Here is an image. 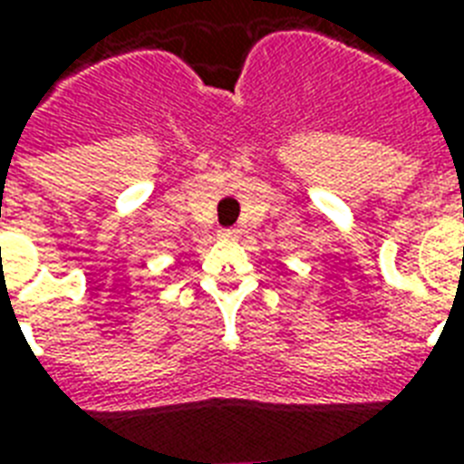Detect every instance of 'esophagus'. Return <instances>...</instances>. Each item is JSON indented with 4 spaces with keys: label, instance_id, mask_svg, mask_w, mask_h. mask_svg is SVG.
Masks as SVG:
<instances>
[{
    "label": "esophagus",
    "instance_id": "obj_1",
    "mask_svg": "<svg viewBox=\"0 0 464 464\" xmlns=\"http://www.w3.org/2000/svg\"><path fill=\"white\" fill-rule=\"evenodd\" d=\"M238 236H240L238 228H224V231H221V238L224 240H236Z\"/></svg>",
    "mask_w": 464,
    "mask_h": 464
}]
</instances>
